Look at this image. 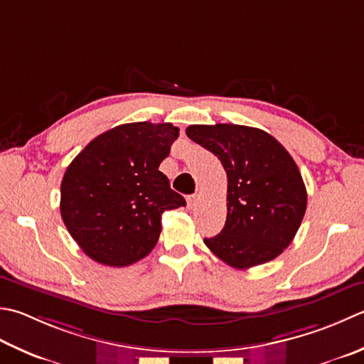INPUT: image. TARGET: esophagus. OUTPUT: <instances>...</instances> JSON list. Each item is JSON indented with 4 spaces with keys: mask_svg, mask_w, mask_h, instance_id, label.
I'll use <instances>...</instances> for the list:
<instances>
[{
    "mask_svg": "<svg viewBox=\"0 0 364 364\" xmlns=\"http://www.w3.org/2000/svg\"><path fill=\"white\" fill-rule=\"evenodd\" d=\"M198 198H200V197H198L197 194H192V196L186 197V202H188L189 208H194V206L198 203Z\"/></svg>",
    "mask_w": 364,
    "mask_h": 364,
    "instance_id": "34e87169",
    "label": "esophagus"
}]
</instances>
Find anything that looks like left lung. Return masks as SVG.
Segmentation results:
<instances>
[{"mask_svg": "<svg viewBox=\"0 0 364 364\" xmlns=\"http://www.w3.org/2000/svg\"><path fill=\"white\" fill-rule=\"evenodd\" d=\"M186 135L218 156L227 173L225 225L205 245L237 269L276 259L300 229L308 203L294 158L257 127L192 124Z\"/></svg>", "mask_w": 364, "mask_h": 364, "instance_id": "left-lung-1", "label": "left lung"}]
</instances>
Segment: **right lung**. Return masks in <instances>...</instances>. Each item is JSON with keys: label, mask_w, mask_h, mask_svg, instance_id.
<instances>
[{"label": "right lung", "mask_w": 364, "mask_h": 364, "mask_svg": "<svg viewBox=\"0 0 364 364\" xmlns=\"http://www.w3.org/2000/svg\"><path fill=\"white\" fill-rule=\"evenodd\" d=\"M180 129L148 121L97 135L69 164L61 181V218L90 259L132 265L153 251L164 211L186 206L159 166Z\"/></svg>", "instance_id": "add662e5"}]
</instances>
